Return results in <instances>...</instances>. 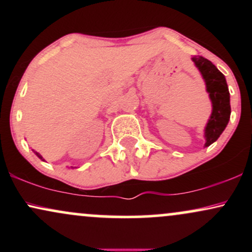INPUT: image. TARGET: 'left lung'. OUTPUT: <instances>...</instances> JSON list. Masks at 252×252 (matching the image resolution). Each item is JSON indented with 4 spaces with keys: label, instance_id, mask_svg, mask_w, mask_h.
<instances>
[{
    "label": "left lung",
    "instance_id": "1",
    "mask_svg": "<svg viewBox=\"0 0 252 252\" xmlns=\"http://www.w3.org/2000/svg\"><path fill=\"white\" fill-rule=\"evenodd\" d=\"M192 60L204 78L206 91L212 102V114L205 128V147H209L218 140L230 121V92L224 74L210 60L200 56H194Z\"/></svg>",
    "mask_w": 252,
    "mask_h": 252
}]
</instances>
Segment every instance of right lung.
Wrapping results in <instances>:
<instances>
[{
  "instance_id": "add662e5",
  "label": "right lung",
  "mask_w": 252,
  "mask_h": 252,
  "mask_svg": "<svg viewBox=\"0 0 252 252\" xmlns=\"http://www.w3.org/2000/svg\"><path fill=\"white\" fill-rule=\"evenodd\" d=\"M34 153H35V154H36V156H37V158H41V160H43V158H42V156H41V155H40V154H39V153H36V152H34Z\"/></svg>"
}]
</instances>
